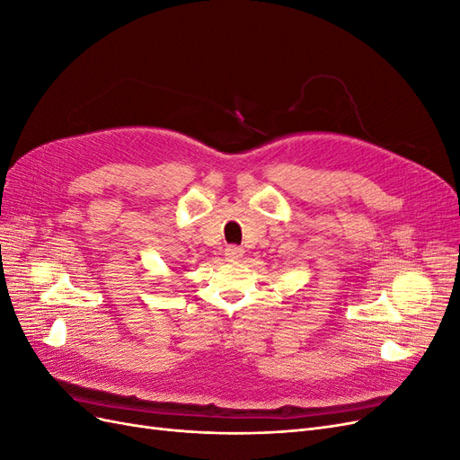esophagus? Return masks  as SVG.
Listing matches in <instances>:
<instances>
[{
	"label": "esophagus",
	"mask_w": 460,
	"mask_h": 460,
	"mask_svg": "<svg viewBox=\"0 0 460 460\" xmlns=\"http://www.w3.org/2000/svg\"><path fill=\"white\" fill-rule=\"evenodd\" d=\"M225 255H226V261H230V262H238V261L243 257V249H242V247H238V245H230V247H226Z\"/></svg>",
	"instance_id": "1"
}]
</instances>
